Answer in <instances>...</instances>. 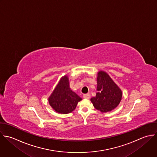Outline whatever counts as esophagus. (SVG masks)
Wrapping results in <instances>:
<instances>
[{
	"instance_id": "obj_1",
	"label": "esophagus",
	"mask_w": 157,
	"mask_h": 157,
	"mask_svg": "<svg viewBox=\"0 0 157 157\" xmlns=\"http://www.w3.org/2000/svg\"><path fill=\"white\" fill-rule=\"evenodd\" d=\"M83 97L85 99H89L90 98V95L89 94H84L83 95Z\"/></svg>"
}]
</instances>
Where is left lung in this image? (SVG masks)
<instances>
[{
	"label": "left lung",
	"instance_id": "8db88e82",
	"mask_svg": "<svg viewBox=\"0 0 157 157\" xmlns=\"http://www.w3.org/2000/svg\"><path fill=\"white\" fill-rule=\"evenodd\" d=\"M97 81L98 92L90 99L94 108L101 113L113 110L121 101L122 90L105 71L98 73Z\"/></svg>",
	"mask_w": 157,
	"mask_h": 157
}]
</instances>
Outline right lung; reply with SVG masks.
Masks as SVG:
<instances>
[{
	"label": "right lung",
	"mask_w": 157,
	"mask_h": 157,
	"mask_svg": "<svg viewBox=\"0 0 157 157\" xmlns=\"http://www.w3.org/2000/svg\"><path fill=\"white\" fill-rule=\"evenodd\" d=\"M82 98L70 87L67 75L62 77L48 98L50 106L57 113L66 114L74 111Z\"/></svg>",
	"instance_id": "add662e5"
}]
</instances>
